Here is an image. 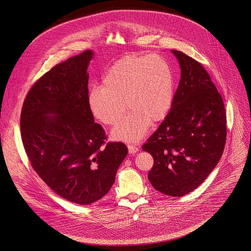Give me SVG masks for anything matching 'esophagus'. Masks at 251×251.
<instances>
[{"label":"esophagus","mask_w":251,"mask_h":251,"mask_svg":"<svg viewBox=\"0 0 251 251\" xmlns=\"http://www.w3.org/2000/svg\"><path fill=\"white\" fill-rule=\"evenodd\" d=\"M128 151H129V153H131V154H134V153H137V152H139V147H137L136 145H128Z\"/></svg>","instance_id":"esophagus-1"}]
</instances>
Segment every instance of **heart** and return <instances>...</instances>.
Masks as SVG:
<instances>
[{
  "label": "heart",
  "mask_w": 251,
  "mask_h": 251,
  "mask_svg": "<svg viewBox=\"0 0 251 251\" xmlns=\"http://www.w3.org/2000/svg\"><path fill=\"white\" fill-rule=\"evenodd\" d=\"M175 82L172 68L164 56L129 55L118 59L87 94L92 115L105 125L117 123L112 138L126 142L142 139L150 125L163 120L170 111ZM126 106H125V104Z\"/></svg>",
  "instance_id": "b5f03b06"
}]
</instances>
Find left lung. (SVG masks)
Masks as SVG:
<instances>
[{
	"label": "left lung",
	"mask_w": 251,
	"mask_h": 251,
	"mask_svg": "<svg viewBox=\"0 0 251 251\" xmlns=\"http://www.w3.org/2000/svg\"><path fill=\"white\" fill-rule=\"evenodd\" d=\"M181 79L165 120L142 145L154 165L151 185L169 196H183L200 186L218 165L226 136L223 97L201 63L171 50Z\"/></svg>",
	"instance_id": "obj_1"
}]
</instances>
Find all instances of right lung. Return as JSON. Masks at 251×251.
<instances>
[{"instance_id": "1", "label": "right lung", "mask_w": 251, "mask_h": 251, "mask_svg": "<svg viewBox=\"0 0 251 251\" xmlns=\"http://www.w3.org/2000/svg\"><path fill=\"white\" fill-rule=\"evenodd\" d=\"M91 50L55 65L24 100L20 127L28 161L62 198L80 205L107 195L127 156V146L107 142L87 104Z\"/></svg>"}]
</instances>
